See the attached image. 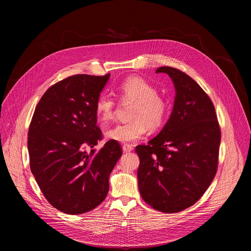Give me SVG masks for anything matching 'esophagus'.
Listing matches in <instances>:
<instances>
[{
    "label": "esophagus",
    "mask_w": 251,
    "mask_h": 251,
    "mask_svg": "<svg viewBox=\"0 0 251 251\" xmlns=\"http://www.w3.org/2000/svg\"><path fill=\"white\" fill-rule=\"evenodd\" d=\"M122 148H123V151L126 152V153L131 152V151H133V149H134L133 145H130V144H124Z\"/></svg>",
    "instance_id": "esophagus-1"
}]
</instances>
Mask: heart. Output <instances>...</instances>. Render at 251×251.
<instances>
[{
  "mask_svg": "<svg viewBox=\"0 0 251 251\" xmlns=\"http://www.w3.org/2000/svg\"><path fill=\"white\" fill-rule=\"evenodd\" d=\"M116 89L123 102L133 103L131 121L107 130V138L121 143L133 142L144 136L147 128L155 131L164 124L168 104L153 84L140 76H129ZM94 108L98 119L107 123L114 116L115 100L108 94L101 93L95 101Z\"/></svg>",
  "mask_w": 251,
  "mask_h": 251,
  "instance_id": "obj_1",
  "label": "heart"
}]
</instances>
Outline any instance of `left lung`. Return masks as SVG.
Returning a JSON list of instances; mask_svg holds the SVG:
<instances>
[{
  "label": "left lung",
  "instance_id": "1",
  "mask_svg": "<svg viewBox=\"0 0 251 251\" xmlns=\"http://www.w3.org/2000/svg\"><path fill=\"white\" fill-rule=\"evenodd\" d=\"M172 78L176 98L162 131L139 145V191L153 208L178 212L195 204L218 171L221 127L212 101L203 89L180 69L156 70Z\"/></svg>",
  "mask_w": 251,
  "mask_h": 251
}]
</instances>
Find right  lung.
I'll list each match as a JSON object with an SVG mask.
<instances>
[{
    "label": "right lung",
    "mask_w": 251,
    "mask_h": 251,
    "mask_svg": "<svg viewBox=\"0 0 251 251\" xmlns=\"http://www.w3.org/2000/svg\"><path fill=\"white\" fill-rule=\"evenodd\" d=\"M109 76L76 75L56 82L39 101L29 124L30 171L49 202L68 214L87 212L104 201L122 155L114 140L98 153L93 149L103 139L95 101Z\"/></svg>",
    "instance_id": "add662e5"
}]
</instances>
